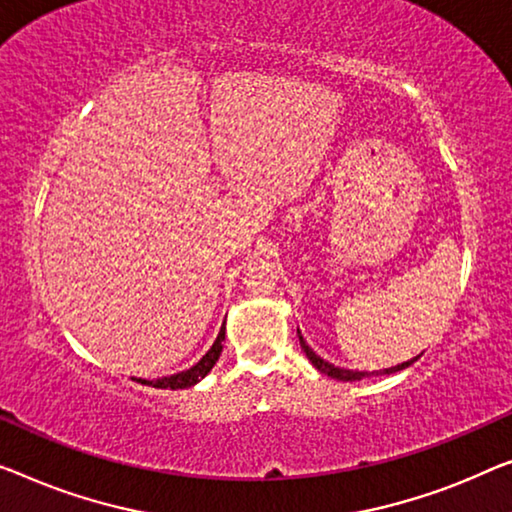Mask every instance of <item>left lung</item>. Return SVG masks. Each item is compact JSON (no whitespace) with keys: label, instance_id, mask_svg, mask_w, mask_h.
<instances>
[{"label":"left lung","instance_id":"1","mask_svg":"<svg viewBox=\"0 0 512 512\" xmlns=\"http://www.w3.org/2000/svg\"><path fill=\"white\" fill-rule=\"evenodd\" d=\"M299 342H301V349L305 352V356L310 358V363L315 365V368L319 370V372H324V375H329V377H333V379H338V381H358V379H363V377H368L370 372H356V370H345V368H335V365H331V363H326L324 358H319L315 352H312V349L305 345V340L301 338V333H299ZM418 358V356H416ZM416 358H411V361H407V363H402V365H395V368H388V370H379L377 375H391V372H398V370H404V368H409L411 363L416 361ZM372 375H375V372H372Z\"/></svg>","mask_w":512,"mask_h":512}]
</instances>
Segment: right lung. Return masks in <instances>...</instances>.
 I'll use <instances>...</instances> for the list:
<instances>
[{
  "mask_svg": "<svg viewBox=\"0 0 512 512\" xmlns=\"http://www.w3.org/2000/svg\"><path fill=\"white\" fill-rule=\"evenodd\" d=\"M223 340H225V324H223V329H220L216 342H213V347L202 356V361L195 363L190 370H183V372H177V375L163 377L156 381H147V379H137V381H140V384L154 386V388H170V391H177V388H190L193 384H197V381H200L204 375H209V370L216 365L220 352H223Z\"/></svg>",
  "mask_w": 512,
  "mask_h": 512,
  "instance_id": "right-lung-1",
  "label": "right lung"
}]
</instances>
